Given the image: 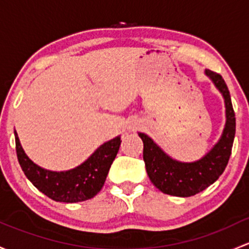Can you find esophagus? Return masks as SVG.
Instances as JSON below:
<instances>
[{"label": "esophagus", "mask_w": 249, "mask_h": 249, "mask_svg": "<svg viewBox=\"0 0 249 249\" xmlns=\"http://www.w3.org/2000/svg\"><path fill=\"white\" fill-rule=\"evenodd\" d=\"M137 129V126H136V125H133V126H131V130H136Z\"/></svg>", "instance_id": "1"}]
</instances>
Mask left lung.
<instances>
[{
    "label": "left lung",
    "instance_id": "obj_1",
    "mask_svg": "<svg viewBox=\"0 0 249 249\" xmlns=\"http://www.w3.org/2000/svg\"><path fill=\"white\" fill-rule=\"evenodd\" d=\"M205 74L213 81L214 86L222 93L227 108V123L223 135L211 151L199 161L182 163L166 155L144 133H138L144 144L143 160L149 179L154 186L166 195L191 197L201 192L222 175L231 155L236 122L229 89L219 74L209 69L205 70Z\"/></svg>",
    "mask_w": 249,
    "mask_h": 249
}]
</instances>
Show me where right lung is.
I'll return each mask as SVG.
<instances>
[{"label":"right lung","mask_w":249,"mask_h":249,"mask_svg":"<svg viewBox=\"0 0 249 249\" xmlns=\"http://www.w3.org/2000/svg\"><path fill=\"white\" fill-rule=\"evenodd\" d=\"M120 142V137L108 141L76 168L67 172H51L40 168L26 156L15 133L18 160L27 179L49 198L62 203L88 200L98 195L116 159Z\"/></svg>","instance_id":"obj_1"}]
</instances>
